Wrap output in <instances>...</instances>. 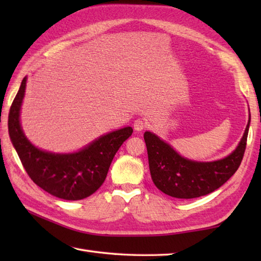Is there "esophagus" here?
I'll return each mask as SVG.
<instances>
[{
    "label": "esophagus",
    "instance_id": "obj_1",
    "mask_svg": "<svg viewBox=\"0 0 261 261\" xmlns=\"http://www.w3.org/2000/svg\"><path fill=\"white\" fill-rule=\"evenodd\" d=\"M134 127H135V130L138 131V132L145 130L146 127H147L146 120H143V119H137V120H135Z\"/></svg>",
    "mask_w": 261,
    "mask_h": 261
}]
</instances>
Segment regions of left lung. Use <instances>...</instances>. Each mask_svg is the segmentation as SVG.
<instances>
[{"mask_svg": "<svg viewBox=\"0 0 261 261\" xmlns=\"http://www.w3.org/2000/svg\"><path fill=\"white\" fill-rule=\"evenodd\" d=\"M250 119L236 150L212 163L192 162L179 156L151 132H145L149 168L158 190L176 198H195L218 190L239 168L245 154Z\"/></svg>", "mask_w": 261, "mask_h": 261, "instance_id": "obj_1", "label": "left lung"}]
</instances>
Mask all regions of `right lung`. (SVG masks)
Returning a JSON list of instances; mask_svg holds the SVG:
<instances>
[{"instance_id": "1", "label": "right lung", "mask_w": 261, "mask_h": 261, "mask_svg": "<svg viewBox=\"0 0 261 261\" xmlns=\"http://www.w3.org/2000/svg\"><path fill=\"white\" fill-rule=\"evenodd\" d=\"M27 79L22 80L9 112V135L22 165L35 184L58 198L77 201L95 193L107 178L110 165L134 129L123 127L102 136L81 151L58 154L32 146L20 125V109Z\"/></svg>"}]
</instances>
